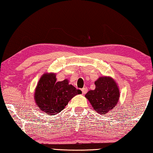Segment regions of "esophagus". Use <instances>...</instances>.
<instances>
[{"label": "esophagus", "instance_id": "1", "mask_svg": "<svg viewBox=\"0 0 153 153\" xmlns=\"http://www.w3.org/2000/svg\"><path fill=\"white\" fill-rule=\"evenodd\" d=\"M82 94H85L87 92H88V88H86V87H85V88H83L82 89Z\"/></svg>", "mask_w": 153, "mask_h": 153}]
</instances>
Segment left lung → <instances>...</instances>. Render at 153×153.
Returning <instances> with one entry per match:
<instances>
[{"mask_svg": "<svg viewBox=\"0 0 153 153\" xmlns=\"http://www.w3.org/2000/svg\"><path fill=\"white\" fill-rule=\"evenodd\" d=\"M95 89L89 91L85 97L99 114L105 115L117 104L120 93L116 82L111 77H100L95 82Z\"/></svg>", "mask_w": 153, "mask_h": 153, "instance_id": "obj_1", "label": "left lung"}]
</instances>
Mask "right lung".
I'll return each instance as SVG.
<instances>
[{"label":"right lung","instance_id":"1","mask_svg":"<svg viewBox=\"0 0 153 153\" xmlns=\"http://www.w3.org/2000/svg\"><path fill=\"white\" fill-rule=\"evenodd\" d=\"M82 91L68 80L56 82V74H44L41 77L34 94L36 103L42 111L54 115L65 108L70 100Z\"/></svg>","mask_w":153,"mask_h":153}]
</instances>
